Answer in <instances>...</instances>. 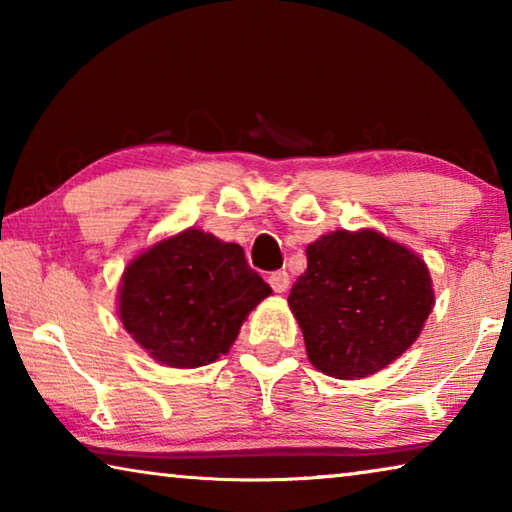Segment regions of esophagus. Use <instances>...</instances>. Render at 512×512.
<instances>
[{
    "label": "esophagus",
    "instance_id": "34e87169",
    "mask_svg": "<svg viewBox=\"0 0 512 512\" xmlns=\"http://www.w3.org/2000/svg\"><path fill=\"white\" fill-rule=\"evenodd\" d=\"M268 284H271L275 293H284L289 289L291 277H289L287 271H275V273L268 275Z\"/></svg>",
    "mask_w": 512,
    "mask_h": 512
}]
</instances>
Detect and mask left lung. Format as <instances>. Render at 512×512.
<instances>
[{"instance_id":"1","label":"left lung","mask_w":512,"mask_h":512,"mask_svg":"<svg viewBox=\"0 0 512 512\" xmlns=\"http://www.w3.org/2000/svg\"><path fill=\"white\" fill-rule=\"evenodd\" d=\"M311 366L361 379L418 339L433 309L427 264L377 230H336L307 246V271L289 293Z\"/></svg>"}]
</instances>
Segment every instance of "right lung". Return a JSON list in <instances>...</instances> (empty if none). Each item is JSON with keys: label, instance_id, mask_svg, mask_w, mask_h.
I'll list each match as a JSON object with an SVG mask.
<instances>
[{"label": "right lung", "instance_id": "add662e5", "mask_svg": "<svg viewBox=\"0 0 512 512\" xmlns=\"http://www.w3.org/2000/svg\"><path fill=\"white\" fill-rule=\"evenodd\" d=\"M271 296L244 248L187 228L146 248L119 284V318L162 366L198 368L228 352L246 316Z\"/></svg>", "mask_w": 512, "mask_h": 512}]
</instances>
